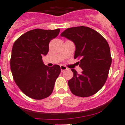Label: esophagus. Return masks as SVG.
I'll return each mask as SVG.
<instances>
[{
	"label": "esophagus",
	"mask_w": 125,
	"mask_h": 125,
	"mask_svg": "<svg viewBox=\"0 0 125 125\" xmlns=\"http://www.w3.org/2000/svg\"><path fill=\"white\" fill-rule=\"evenodd\" d=\"M60 68H61V72H63L64 71L67 70V69H68V68H66V66H62V65H61Z\"/></svg>",
	"instance_id": "esophagus-1"
}]
</instances>
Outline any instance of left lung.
I'll list each match as a JSON object with an SVG mask.
<instances>
[{
	"label": "left lung",
	"mask_w": 125,
	"mask_h": 125,
	"mask_svg": "<svg viewBox=\"0 0 125 125\" xmlns=\"http://www.w3.org/2000/svg\"><path fill=\"white\" fill-rule=\"evenodd\" d=\"M73 42L76 47L74 59L80 58L82 73L75 69L72 79L68 81L70 90L74 95L88 97L102 88L111 64L110 46L100 33L85 26L71 27L61 34Z\"/></svg>",
	"instance_id": "1"
}]
</instances>
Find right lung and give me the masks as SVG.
I'll list each match as a JSON object with an SVG mask.
<instances>
[{"instance_id":"right-lung-1","label":"right lung","mask_w":125,"mask_h":125,"mask_svg":"<svg viewBox=\"0 0 125 125\" xmlns=\"http://www.w3.org/2000/svg\"><path fill=\"white\" fill-rule=\"evenodd\" d=\"M60 29H36L20 36L13 45L10 69L20 89L29 98L42 100L51 94L61 73L59 65L49 68L42 57L49 51V43Z\"/></svg>"}]
</instances>
